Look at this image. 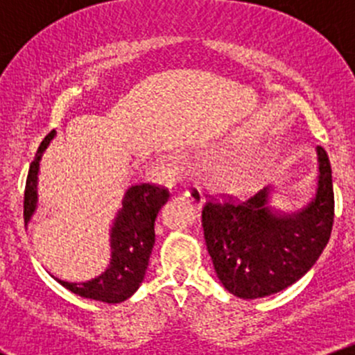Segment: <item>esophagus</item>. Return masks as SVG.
Returning a JSON list of instances; mask_svg holds the SVG:
<instances>
[{"label":"esophagus","mask_w":355,"mask_h":355,"mask_svg":"<svg viewBox=\"0 0 355 355\" xmlns=\"http://www.w3.org/2000/svg\"><path fill=\"white\" fill-rule=\"evenodd\" d=\"M183 195H185V197L189 198L190 203L195 207V209H202V205H203V193H202L200 187H197V185L187 187L185 191H183Z\"/></svg>","instance_id":"obj_1"}]
</instances>
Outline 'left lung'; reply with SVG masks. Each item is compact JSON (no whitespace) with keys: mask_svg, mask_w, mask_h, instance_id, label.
<instances>
[{"mask_svg":"<svg viewBox=\"0 0 355 355\" xmlns=\"http://www.w3.org/2000/svg\"><path fill=\"white\" fill-rule=\"evenodd\" d=\"M319 180L312 202L294 214L268 205L270 189L245 202L209 200L202 227L215 272L223 287L240 299H259L284 291L311 270L334 223L332 168L317 146Z\"/></svg>","mask_w":355,"mask_h":355,"instance_id":"left-lung-1","label":"left lung"}]
</instances>
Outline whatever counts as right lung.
Masks as SVG:
<instances>
[{
  "label": "right lung",
  "instance_id": "obj_1",
  "mask_svg": "<svg viewBox=\"0 0 355 355\" xmlns=\"http://www.w3.org/2000/svg\"><path fill=\"white\" fill-rule=\"evenodd\" d=\"M55 130L44 137L35 160L31 162L24 187V223L30 222L38 202V170L40 160L46 146L55 138ZM170 193L165 187L153 183L132 185L126 190L123 205L118 210L115 222L110 230V247L112 259L103 274L87 282L71 284L56 279L64 288L85 299L100 300L107 304H118L132 297L144 280L148 267L150 254L155 243V218L158 210L168 200Z\"/></svg>",
  "mask_w": 355,
  "mask_h": 355
}]
</instances>
